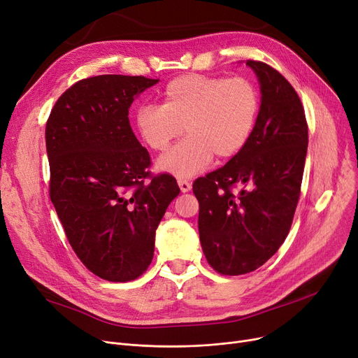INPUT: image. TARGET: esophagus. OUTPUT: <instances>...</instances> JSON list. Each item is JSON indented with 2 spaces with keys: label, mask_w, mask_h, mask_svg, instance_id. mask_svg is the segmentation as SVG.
<instances>
[{
  "label": "esophagus",
  "mask_w": 358,
  "mask_h": 358,
  "mask_svg": "<svg viewBox=\"0 0 358 358\" xmlns=\"http://www.w3.org/2000/svg\"><path fill=\"white\" fill-rule=\"evenodd\" d=\"M178 185H180V190L182 193H187V192L192 190V184L187 180H178Z\"/></svg>",
  "instance_id": "34e87169"
}]
</instances>
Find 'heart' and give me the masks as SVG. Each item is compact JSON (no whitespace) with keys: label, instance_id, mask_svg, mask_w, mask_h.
Here are the masks:
<instances>
[{"label":"heart","instance_id":"b5f03b06","mask_svg":"<svg viewBox=\"0 0 358 358\" xmlns=\"http://www.w3.org/2000/svg\"><path fill=\"white\" fill-rule=\"evenodd\" d=\"M259 113V94L243 77L185 73L169 81L161 106H141L135 130L146 148L164 152L184 126L187 138L157 161V168L178 180L192 178L213 157L227 161L250 142Z\"/></svg>","mask_w":358,"mask_h":358}]
</instances>
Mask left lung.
<instances>
[{"label": "left lung", "instance_id": "left-lung-1", "mask_svg": "<svg viewBox=\"0 0 358 358\" xmlns=\"http://www.w3.org/2000/svg\"><path fill=\"white\" fill-rule=\"evenodd\" d=\"M247 65L261 90L254 134L242 152L193 184L201 248L223 275L257 270L285 242L308 152V123L294 88L264 62ZM235 186L241 187L238 194Z\"/></svg>", "mask_w": 358, "mask_h": 358}]
</instances>
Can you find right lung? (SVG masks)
I'll use <instances>...</instances> for the list:
<instances>
[{
    "label": "right lung",
    "mask_w": 358,
    "mask_h": 358,
    "mask_svg": "<svg viewBox=\"0 0 358 358\" xmlns=\"http://www.w3.org/2000/svg\"><path fill=\"white\" fill-rule=\"evenodd\" d=\"M158 80L99 75L75 83L46 123L49 194L72 250L100 278L130 281L154 258L155 231L180 193L129 123L134 100Z\"/></svg>",
    "instance_id": "right-lung-1"
}]
</instances>
